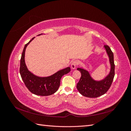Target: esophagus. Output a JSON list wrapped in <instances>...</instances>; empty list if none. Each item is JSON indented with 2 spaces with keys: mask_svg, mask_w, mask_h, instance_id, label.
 <instances>
[{
  "mask_svg": "<svg viewBox=\"0 0 131 131\" xmlns=\"http://www.w3.org/2000/svg\"><path fill=\"white\" fill-rule=\"evenodd\" d=\"M78 64V62L77 61H74L72 63V64H71V68H72V69H75Z\"/></svg>",
  "mask_w": 131,
  "mask_h": 131,
  "instance_id": "obj_1",
  "label": "esophagus"
}]
</instances>
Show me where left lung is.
<instances>
[{
	"label": "left lung",
	"mask_w": 131,
	"mask_h": 131,
	"mask_svg": "<svg viewBox=\"0 0 131 131\" xmlns=\"http://www.w3.org/2000/svg\"><path fill=\"white\" fill-rule=\"evenodd\" d=\"M104 48L109 58L110 71L109 74L102 80L96 81L91 78L88 70L78 68L81 74L80 80L77 84L78 91L82 96L89 98H96L105 94L110 88L115 76V64L114 54L108 45H105Z\"/></svg>",
	"instance_id": "obj_1"
}]
</instances>
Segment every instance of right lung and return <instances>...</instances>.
<instances>
[{
    "label": "right lung",
    "mask_w": 131,
    "mask_h": 131,
    "mask_svg": "<svg viewBox=\"0 0 131 131\" xmlns=\"http://www.w3.org/2000/svg\"><path fill=\"white\" fill-rule=\"evenodd\" d=\"M41 34H42L38 35ZM34 38H33L26 43L23 49L20 61L19 73L26 86L30 92L38 96H50L58 90L60 86L61 78L63 75L70 72V68L69 67H67L47 77H39L29 72L25 63V51L28 45L33 40Z\"/></svg>",
    "instance_id": "right-lung-1"
}]
</instances>
